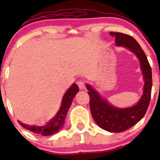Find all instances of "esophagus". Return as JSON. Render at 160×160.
Instances as JSON below:
<instances>
[{"mask_svg": "<svg viewBox=\"0 0 160 160\" xmlns=\"http://www.w3.org/2000/svg\"><path fill=\"white\" fill-rule=\"evenodd\" d=\"M78 83V85L79 86V88H80V89H83L84 88H85V81H83V80H79V81L77 82Z\"/></svg>", "mask_w": 160, "mask_h": 160, "instance_id": "1", "label": "esophagus"}]
</instances>
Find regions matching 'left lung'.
<instances>
[{
	"label": "left lung",
	"instance_id": "8db88e82",
	"mask_svg": "<svg viewBox=\"0 0 160 160\" xmlns=\"http://www.w3.org/2000/svg\"><path fill=\"white\" fill-rule=\"evenodd\" d=\"M115 37L117 46H122L136 55L141 63L144 79V93L139 102L131 108H117L111 106L102 98L89 85V106L92 116L99 127L111 132H121L132 127L139 122L146 113L149 106L152 89V71L148 58L141 46L132 36L120 32H110Z\"/></svg>",
	"mask_w": 160,
	"mask_h": 160
}]
</instances>
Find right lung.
I'll return each mask as SVG.
<instances>
[{
	"label": "right lung",
	"instance_id": "obj_1",
	"mask_svg": "<svg viewBox=\"0 0 160 160\" xmlns=\"http://www.w3.org/2000/svg\"><path fill=\"white\" fill-rule=\"evenodd\" d=\"M78 92L79 88L78 85L76 83H73L64 95L59 111L55 116L54 118L52 119L47 124L41 126H36L22 123L19 121H18V122L23 128H26V129L34 133L39 134L43 136H48V135H53V134L57 132L58 130H61L63 128L68 111L71 103H72L73 98H74V96Z\"/></svg>",
	"mask_w": 160,
	"mask_h": 160
}]
</instances>
